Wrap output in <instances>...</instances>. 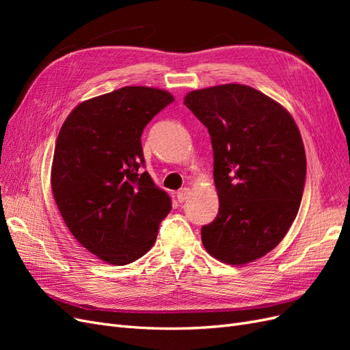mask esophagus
Returning <instances> with one entry per match:
<instances>
[{
	"label": "esophagus",
	"instance_id": "esophagus-1",
	"mask_svg": "<svg viewBox=\"0 0 350 350\" xmlns=\"http://www.w3.org/2000/svg\"><path fill=\"white\" fill-rule=\"evenodd\" d=\"M189 194H191V189H189V188H181L176 193V198H178L179 203H184V201L189 197Z\"/></svg>",
	"mask_w": 350,
	"mask_h": 350
}]
</instances>
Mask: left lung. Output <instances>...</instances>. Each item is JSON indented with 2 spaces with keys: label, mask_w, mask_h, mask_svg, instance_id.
<instances>
[{
  "label": "left lung",
  "mask_w": 350,
  "mask_h": 350,
  "mask_svg": "<svg viewBox=\"0 0 350 350\" xmlns=\"http://www.w3.org/2000/svg\"><path fill=\"white\" fill-rule=\"evenodd\" d=\"M184 105L208 130L219 215L201 228L210 256L239 266L266 256L301 206L306 157L292 115L245 84L193 90Z\"/></svg>",
  "instance_id": "left-lung-1"
}]
</instances>
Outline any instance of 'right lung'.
I'll use <instances>...</instances> for the list:
<instances>
[{
	"mask_svg": "<svg viewBox=\"0 0 350 350\" xmlns=\"http://www.w3.org/2000/svg\"><path fill=\"white\" fill-rule=\"evenodd\" d=\"M174 102L166 90L126 86L84 100L62 124L51 169L59 213L81 245L113 266L143 257L172 208L142 172V134Z\"/></svg>",
	"mask_w": 350,
	"mask_h": 350,
	"instance_id": "1",
	"label": "right lung"
}]
</instances>
